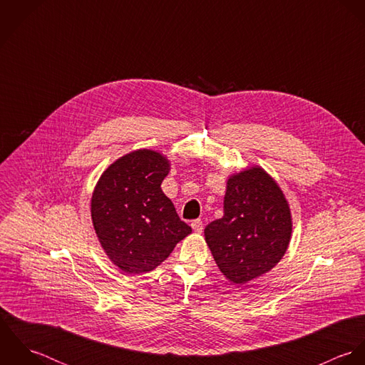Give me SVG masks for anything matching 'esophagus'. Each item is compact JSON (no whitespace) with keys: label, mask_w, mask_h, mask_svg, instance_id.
Returning a JSON list of instances; mask_svg holds the SVG:
<instances>
[{"label":"esophagus","mask_w":365,"mask_h":365,"mask_svg":"<svg viewBox=\"0 0 365 365\" xmlns=\"http://www.w3.org/2000/svg\"><path fill=\"white\" fill-rule=\"evenodd\" d=\"M191 227L194 229V232L202 233V230H204V222H202L201 219H195V220L191 222Z\"/></svg>","instance_id":"obj_1"}]
</instances>
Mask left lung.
<instances>
[{"instance_id": "obj_1", "label": "left lung", "mask_w": 365, "mask_h": 365, "mask_svg": "<svg viewBox=\"0 0 365 365\" xmlns=\"http://www.w3.org/2000/svg\"><path fill=\"white\" fill-rule=\"evenodd\" d=\"M291 232L282 191L262 168L255 167L229 178L223 217L205 227V240L223 275L246 284L282 259Z\"/></svg>"}]
</instances>
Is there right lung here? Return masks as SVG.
Instances as JSON below:
<instances>
[{
    "mask_svg": "<svg viewBox=\"0 0 365 365\" xmlns=\"http://www.w3.org/2000/svg\"><path fill=\"white\" fill-rule=\"evenodd\" d=\"M168 170L160 153L136 150L110 164L94 190L96 233L108 257L125 272L152 271L192 232L161 191Z\"/></svg>",
    "mask_w": 365,
    "mask_h": 365,
    "instance_id": "obj_1",
    "label": "right lung"
}]
</instances>
